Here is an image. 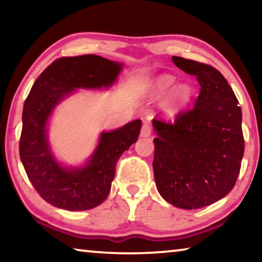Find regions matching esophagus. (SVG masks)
I'll use <instances>...</instances> for the list:
<instances>
[{"label": "esophagus", "mask_w": 262, "mask_h": 262, "mask_svg": "<svg viewBox=\"0 0 262 262\" xmlns=\"http://www.w3.org/2000/svg\"><path fill=\"white\" fill-rule=\"evenodd\" d=\"M151 135V128L148 125L147 122L143 123V126L141 128V136L142 137H149Z\"/></svg>", "instance_id": "34e87169"}]
</instances>
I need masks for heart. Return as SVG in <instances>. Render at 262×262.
Returning <instances> with one entry per match:
<instances>
[{
  "label": "heart",
  "instance_id": "b5f03b06",
  "mask_svg": "<svg viewBox=\"0 0 262 262\" xmlns=\"http://www.w3.org/2000/svg\"><path fill=\"white\" fill-rule=\"evenodd\" d=\"M176 83V78L171 75H161L152 81H150L145 86V95L151 99H158L163 97ZM192 96V90L186 84H179L170 91L161 104V108L167 114H173L183 106L188 103Z\"/></svg>",
  "mask_w": 262,
  "mask_h": 262
}]
</instances>
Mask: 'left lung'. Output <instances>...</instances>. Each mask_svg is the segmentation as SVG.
I'll return each mask as SVG.
<instances>
[{
  "mask_svg": "<svg viewBox=\"0 0 262 262\" xmlns=\"http://www.w3.org/2000/svg\"><path fill=\"white\" fill-rule=\"evenodd\" d=\"M172 61L194 75L201 89L193 107L173 122L152 120L155 181L166 202L199 209L221 200L236 184L244 156L242 108L219 70L179 56Z\"/></svg>",
  "mask_w": 262,
  "mask_h": 262,
  "instance_id": "8db88e82",
  "label": "left lung"
}]
</instances>
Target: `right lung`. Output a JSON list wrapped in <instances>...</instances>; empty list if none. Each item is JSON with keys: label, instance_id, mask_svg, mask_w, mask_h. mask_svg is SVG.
Instances as JSON below:
<instances>
[{"label": "right lung", "instance_id": "add662e5", "mask_svg": "<svg viewBox=\"0 0 262 262\" xmlns=\"http://www.w3.org/2000/svg\"><path fill=\"white\" fill-rule=\"evenodd\" d=\"M123 63L98 55L62 57L41 73L23 107L19 156L31 184L50 205L64 210L92 209L105 201L115 165L140 135L136 119L117 129L101 132L92 154L79 165H66L53 151L48 128L55 108L83 90H108Z\"/></svg>", "mask_w": 262, "mask_h": 262}]
</instances>
